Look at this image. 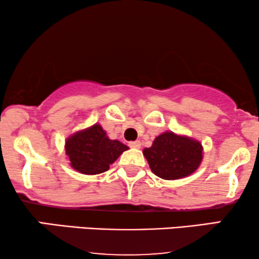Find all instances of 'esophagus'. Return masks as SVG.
<instances>
[{
  "mask_svg": "<svg viewBox=\"0 0 259 259\" xmlns=\"http://www.w3.org/2000/svg\"><path fill=\"white\" fill-rule=\"evenodd\" d=\"M128 146L131 148H140L141 143L140 141H131V143H128Z\"/></svg>",
  "mask_w": 259,
  "mask_h": 259,
  "instance_id": "1",
  "label": "esophagus"
}]
</instances>
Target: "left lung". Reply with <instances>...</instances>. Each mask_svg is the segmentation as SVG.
Here are the masks:
<instances>
[{
    "label": "left lung",
    "instance_id": "obj_1",
    "mask_svg": "<svg viewBox=\"0 0 259 259\" xmlns=\"http://www.w3.org/2000/svg\"><path fill=\"white\" fill-rule=\"evenodd\" d=\"M143 153L155 176L176 180L190 176L199 167L203 146L189 137L165 132L155 138L152 146L145 148Z\"/></svg>",
    "mask_w": 259,
    "mask_h": 259
}]
</instances>
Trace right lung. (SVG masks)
<instances>
[{
	"instance_id": "add662e5",
	"label": "right lung",
	"mask_w": 259,
	"mask_h": 259,
	"mask_svg": "<svg viewBox=\"0 0 259 259\" xmlns=\"http://www.w3.org/2000/svg\"><path fill=\"white\" fill-rule=\"evenodd\" d=\"M65 148L70 166L83 175L106 172L123 151L128 150L119 140L109 139L98 123L70 136Z\"/></svg>"
}]
</instances>
